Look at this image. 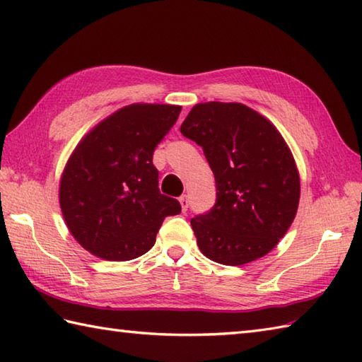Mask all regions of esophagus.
Returning <instances> with one entry per match:
<instances>
[{
  "label": "esophagus",
  "mask_w": 362,
  "mask_h": 362,
  "mask_svg": "<svg viewBox=\"0 0 362 362\" xmlns=\"http://www.w3.org/2000/svg\"><path fill=\"white\" fill-rule=\"evenodd\" d=\"M179 202H180V205H182V210H183V211H187V210H188V206H189V201H188V196H187V194H183V196H180V199H179Z\"/></svg>",
  "instance_id": "1"
}]
</instances>
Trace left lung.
Masks as SVG:
<instances>
[{
    "label": "left lung",
    "mask_w": 362,
    "mask_h": 362,
    "mask_svg": "<svg viewBox=\"0 0 362 362\" xmlns=\"http://www.w3.org/2000/svg\"><path fill=\"white\" fill-rule=\"evenodd\" d=\"M202 146L216 180L213 209L191 219L206 258L241 266L271 252L296 218L300 179L271 122L238 103L197 104L180 126Z\"/></svg>",
    "instance_id": "1"
}]
</instances>
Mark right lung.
Returning <instances> with one entry per match:
<instances>
[{"mask_svg": "<svg viewBox=\"0 0 362 362\" xmlns=\"http://www.w3.org/2000/svg\"><path fill=\"white\" fill-rule=\"evenodd\" d=\"M182 107L132 104L99 122L76 146L60 180V209L83 249L109 261L141 257L166 216L182 211L160 193L152 157Z\"/></svg>", "mask_w": 362, "mask_h": 362, "instance_id": "right-lung-1", "label": "right lung"}]
</instances>
